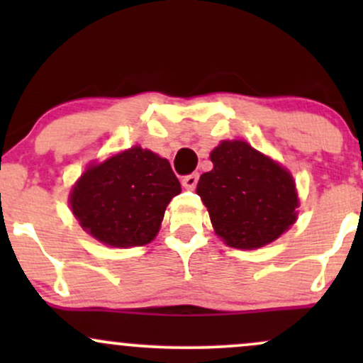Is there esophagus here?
Segmentation results:
<instances>
[{
    "label": "esophagus",
    "mask_w": 363,
    "mask_h": 363,
    "mask_svg": "<svg viewBox=\"0 0 363 363\" xmlns=\"http://www.w3.org/2000/svg\"><path fill=\"white\" fill-rule=\"evenodd\" d=\"M199 181V174L194 172V174H189V176H184L182 179V184H184L187 189H194L196 184H198Z\"/></svg>",
    "instance_id": "1"
}]
</instances>
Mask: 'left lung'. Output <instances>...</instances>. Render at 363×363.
<instances>
[{"label":"left lung","mask_w":363,"mask_h":363,"mask_svg":"<svg viewBox=\"0 0 363 363\" xmlns=\"http://www.w3.org/2000/svg\"><path fill=\"white\" fill-rule=\"evenodd\" d=\"M210 158L213 170L199 177L196 193L225 244L257 249L294 225L295 182L277 162L245 141H222Z\"/></svg>","instance_id":"8db88e82"}]
</instances>
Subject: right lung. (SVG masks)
<instances>
[{
  "mask_svg": "<svg viewBox=\"0 0 363 363\" xmlns=\"http://www.w3.org/2000/svg\"><path fill=\"white\" fill-rule=\"evenodd\" d=\"M179 193L181 184L169 162L133 147L86 169L73 187L69 205L95 239L133 247L153 240L165 208Z\"/></svg>",
  "mask_w": 363,
  "mask_h": 363,
  "instance_id": "1",
  "label": "right lung"
}]
</instances>
